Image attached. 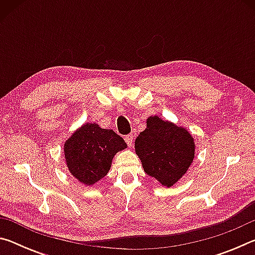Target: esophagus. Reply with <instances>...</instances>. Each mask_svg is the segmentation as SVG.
Here are the masks:
<instances>
[{
  "label": "esophagus",
  "mask_w": 255,
  "mask_h": 255,
  "mask_svg": "<svg viewBox=\"0 0 255 255\" xmlns=\"http://www.w3.org/2000/svg\"><path fill=\"white\" fill-rule=\"evenodd\" d=\"M125 141H126L129 147H131L132 143H133V136H132V133H129V135L125 136Z\"/></svg>",
  "instance_id": "1"
}]
</instances>
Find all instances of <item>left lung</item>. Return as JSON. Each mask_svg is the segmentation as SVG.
I'll list each match as a JSON object with an SVG mask.
<instances>
[{
	"label": "left lung",
	"mask_w": 255,
	"mask_h": 255,
	"mask_svg": "<svg viewBox=\"0 0 255 255\" xmlns=\"http://www.w3.org/2000/svg\"><path fill=\"white\" fill-rule=\"evenodd\" d=\"M195 141L185 128L152 116L135 141L144 171L162 185L172 187L182 178L195 157Z\"/></svg>",
	"instance_id": "8db88e82"
}]
</instances>
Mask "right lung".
Masks as SVG:
<instances>
[{
	"mask_svg": "<svg viewBox=\"0 0 255 255\" xmlns=\"http://www.w3.org/2000/svg\"><path fill=\"white\" fill-rule=\"evenodd\" d=\"M127 147L123 137L97 124H84L64 144L66 165L72 175L92 185L109 172L116 153Z\"/></svg>",
	"mask_w": 255,
	"mask_h": 255,
	"instance_id": "add662e5",
	"label": "right lung"
}]
</instances>
